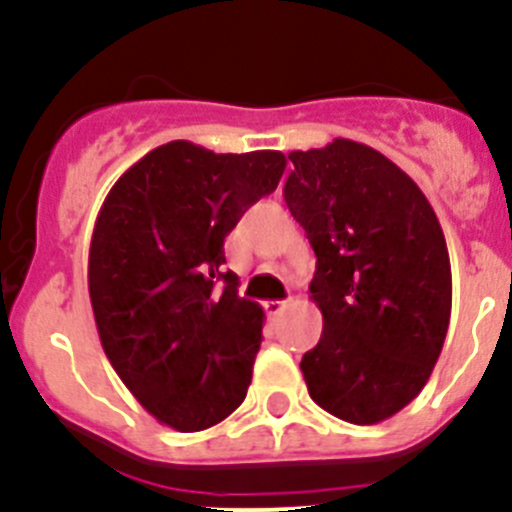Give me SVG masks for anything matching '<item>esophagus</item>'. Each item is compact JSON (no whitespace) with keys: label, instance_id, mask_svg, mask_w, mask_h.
<instances>
[{"label":"esophagus","instance_id":"obj_1","mask_svg":"<svg viewBox=\"0 0 512 512\" xmlns=\"http://www.w3.org/2000/svg\"><path fill=\"white\" fill-rule=\"evenodd\" d=\"M265 310H267V315L272 317V320H277V317L285 315L287 300H270V302H265Z\"/></svg>","mask_w":512,"mask_h":512}]
</instances>
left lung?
<instances>
[{
	"label": "left lung",
	"instance_id": "1",
	"mask_svg": "<svg viewBox=\"0 0 512 512\" xmlns=\"http://www.w3.org/2000/svg\"><path fill=\"white\" fill-rule=\"evenodd\" d=\"M285 202L317 257L310 297L322 337L302 355L310 398L375 425L425 388L450 325L453 277L443 227L395 162L352 140L295 150Z\"/></svg>",
	"mask_w": 512,
	"mask_h": 512
}]
</instances>
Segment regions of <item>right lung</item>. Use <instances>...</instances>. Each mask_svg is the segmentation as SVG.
<instances>
[{"mask_svg": "<svg viewBox=\"0 0 512 512\" xmlns=\"http://www.w3.org/2000/svg\"><path fill=\"white\" fill-rule=\"evenodd\" d=\"M285 155H217L187 140L124 172L94 222L89 302L99 342L137 403L180 433L222 423L245 400L265 312L222 270L225 237L275 192Z\"/></svg>", "mask_w": 512, "mask_h": 512, "instance_id": "add662e5", "label": "right lung"}]
</instances>
